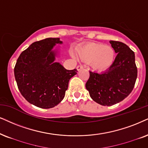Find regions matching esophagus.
I'll use <instances>...</instances> for the list:
<instances>
[{
    "instance_id": "1",
    "label": "esophagus",
    "mask_w": 148,
    "mask_h": 148,
    "mask_svg": "<svg viewBox=\"0 0 148 148\" xmlns=\"http://www.w3.org/2000/svg\"><path fill=\"white\" fill-rule=\"evenodd\" d=\"M83 66L82 65H77V67H76V69H77L78 71L80 70L81 69H83Z\"/></svg>"
}]
</instances>
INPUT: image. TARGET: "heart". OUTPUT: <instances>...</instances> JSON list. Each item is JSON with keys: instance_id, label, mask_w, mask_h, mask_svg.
Returning <instances> with one entry per match:
<instances>
[{"instance_id": "heart-1", "label": "heart", "mask_w": 148, "mask_h": 148, "mask_svg": "<svg viewBox=\"0 0 148 148\" xmlns=\"http://www.w3.org/2000/svg\"><path fill=\"white\" fill-rule=\"evenodd\" d=\"M76 52L80 60L89 63L97 72H103L111 68L115 58L113 47L94 42L80 45L76 48Z\"/></svg>"}]
</instances>
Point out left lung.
Returning a JSON list of instances; mask_svg holds the SVG:
<instances>
[{"label":"left lung","instance_id":"obj_1","mask_svg":"<svg viewBox=\"0 0 148 148\" xmlns=\"http://www.w3.org/2000/svg\"><path fill=\"white\" fill-rule=\"evenodd\" d=\"M116 56L113 64L105 72L89 71L86 89L91 98L103 106H112L131 93L137 77L134 53L124 43L111 41Z\"/></svg>","mask_w":148,"mask_h":148}]
</instances>
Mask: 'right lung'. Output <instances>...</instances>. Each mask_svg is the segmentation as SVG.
<instances>
[{"label": "right lung", "instance_id": "obj_1", "mask_svg": "<svg viewBox=\"0 0 148 148\" xmlns=\"http://www.w3.org/2000/svg\"><path fill=\"white\" fill-rule=\"evenodd\" d=\"M59 38H46L33 43L20 54L14 68L18 89L29 103L42 108L57 105L64 98L69 80L77 70H68L54 62L55 44Z\"/></svg>", "mask_w": 148, "mask_h": 148}]
</instances>
